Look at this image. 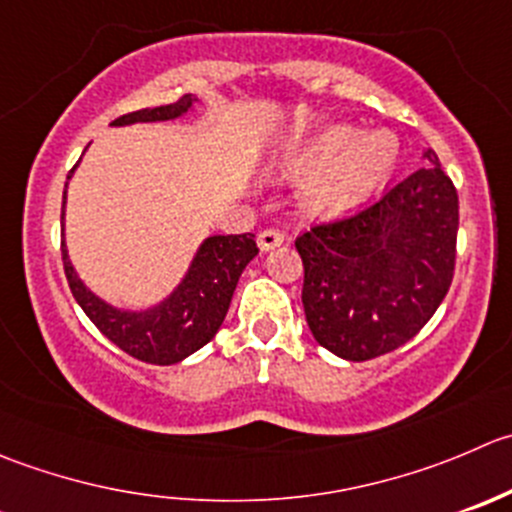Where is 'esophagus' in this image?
<instances>
[{
	"label": "esophagus",
	"mask_w": 512,
	"mask_h": 512,
	"mask_svg": "<svg viewBox=\"0 0 512 512\" xmlns=\"http://www.w3.org/2000/svg\"><path fill=\"white\" fill-rule=\"evenodd\" d=\"M282 242H285V232L275 230V227L262 230L260 235H257V245H260V250H272V247L282 245Z\"/></svg>",
	"instance_id": "esophagus-1"
}]
</instances>
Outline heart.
<instances>
[{
  "instance_id": "heart-1",
  "label": "heart",
  "mask_w": 512,
  "mask_h": 512,
  "mask_svg": "<svg viewBox=\"0 0 512 512\" xmlns=\"http://www.w3.org/2000/svg\"><path fill=\"white\" fill-rule=\"evenodd\" d=\"M400 162L398 137L388 130L362 135L350 124H330L287 155L282 172L310 180L302 202L310 215L347 212L390 180Z\"/></svg>"
}]
</instances>
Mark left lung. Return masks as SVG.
I'll list each match as a JSON object with an SVG mask.
<instances>
[{
  "instance_id": "left-lung-1",
  "label": "left lung",
  "mask_w": 512,
  "mask_h": 512,
  "mask_svg": "<svg viewBox=\"0 0 512 512\" xmlns=\"http://www.w3.org/2000/svg\"><path fill=\"white\" fill-rule=\"evenodd\" d=\"M380 200L312 222L295 240L302 305L325 350L365 362L413 340L455 275L458 192L433 150Z\"/></svg>"
}]
</instances>
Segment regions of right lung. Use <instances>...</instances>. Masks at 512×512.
<instances>
[{
    "instance_id": "1",
    "label": "right lung",
    "mask_w": 512,
    "mask_h": 512,
    "mask_svg": "<svg viewBox=\"0 0 512 512\" xmlns=\"http://www.w3.org/2000/svg\"><path fill=\"white\" fill-rule=\"evenodd\" d=\"M192 102L195 97L185 94L172 104L122 114L112 124L119 127L132 122H165L185 114ZM257 252L260 250L252 232L207 237L182 285L160 307L147 312H124L94 297L74 275L64 245L62 262L74 300L107 340H112L127 355L150 365H175L215 337L230 310L237 280Z\"/></svg>"
}]
</instances>
